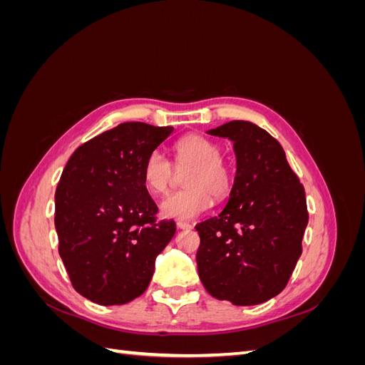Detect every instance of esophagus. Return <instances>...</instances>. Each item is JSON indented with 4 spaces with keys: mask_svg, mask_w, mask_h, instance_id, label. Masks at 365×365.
<instances>
[{
    "mask_svg": "<svg viewBox=\"0 0 365 365\" xmlns=\"http://www.w3.org/2000/svg\"><path fill=\"white\" fill-rule=\"evenodd\" d=\"M176 228H178V230H192L193 225L187 224V222H178V224H176Z\"/></svg>",
    "mask_w": 365,
    "mask_h": 365,
    "instance_id": "obj_1",
    "label": "esophagus"
}]
</instances>
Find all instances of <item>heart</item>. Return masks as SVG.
Returning <instances> with one entry per match:
<instances>
[{
	"instance_id": "heart-1",
	"label": "heart",
	"mask_w": 365,
	"mask_h": 365,
	"mask_svg": "<svg viewBox=\"0 0 365 365\" xmlns=\"http://www.w3.org/2000/svg\"><path fill=\"white\" fill-rule=\"evenodd\" d=\"M176 169H187L185 190L173 193L161 202V216L169 219H195L205 213L216 200H224L233 187V175L220 160L216 143L200 135L181 138L175 148ZM173 181V168L161 152L153 150L143 164V182L153 195H164Z\"/></svg>"
}]
</instances>
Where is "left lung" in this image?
Wrapping results in <instances>:
<instances>
[{"mask_svg": "<svg viewBox=\"0 0 365 365\" xmlns=\"http://www.w3.org/2000/svg\"><path fill=\"white\" fill-rule=\"evenodd\" d=\"M228 138L236 176L222 212L196 225L200 279L207 292L236 306L279 295L302 256L306 195L280 143L245 120L207 130Z\"/></svg>", "mask_w": 365, "mask_h": 365, "instance_id": "1", "label": "left lung"}]
</instances>
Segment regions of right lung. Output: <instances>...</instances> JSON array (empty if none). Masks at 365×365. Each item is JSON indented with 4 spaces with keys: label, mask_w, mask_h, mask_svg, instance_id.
Returning a JSON list of instances; mask_svg holds the SVG:
<instances>
[{
    "label": "right lung",
    "mask_w": 365,
    "mask_h": 365,
    "mask_svg": "<svg viewBox=\"0 0 365 365\" xmlns=\"http://www.w3.org/2000/svg\"><path fill=\"white\" fill-rule=\"evenodd\" d=\"M173 132L140 121L86 141L70 157L54 195L59 256L74 289L97 304H125L148 289L173 220L155 222L143 164Z\"/></svg>",
    "instance_id": "obj_1"
}]
</instances>
